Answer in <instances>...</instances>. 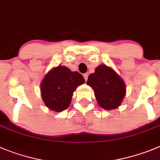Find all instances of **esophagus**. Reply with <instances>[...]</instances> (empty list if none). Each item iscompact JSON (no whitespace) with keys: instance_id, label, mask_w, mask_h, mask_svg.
<instances>
[{"instance_id":"esophagus-1","label":"esophagus","mask_w":160,"mask_h":160,"mask_svg":"<svg viewBox=\"0 0 160 160\" xmlns=\"http://www.w3.org/2000/svg\"><path fill=\"white\" fill-rule=\"evenodd\" d=\"M83 77H84L85 80H86V81H87V79H88V74H83Z\"/></svg>"}]
</instances>
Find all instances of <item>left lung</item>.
<instances>
[{
    "instance_id": "1",
    "label": "left lung",
    "mask_w": 160,
    "mask_h": 160,
    "mask_svg": "<svg viewBox=\"0 0 160 160\" xmlns=\"http://www.w3.org/2000/svg\"><path fill=\"white\" fill-rule=\"evenodd\" d=\"M86 84L94 90L98 105L105 110L117 109L126 94V86L121 76L111 67L102 64L88 77Z\"/></svg>"
}]
</instances>
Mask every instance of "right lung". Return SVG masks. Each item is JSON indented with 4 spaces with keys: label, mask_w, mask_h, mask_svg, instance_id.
Masks as SVG:
<instances>
[{
    "label": "right lung",
    "mask_w": 160,
    "mask_h": 160,
    "mask_svg": "<svg viewBox=\"0 0 160 160\" xmlns=\"http://www.w3.org/2000/svg\"><path fill=\"white\" fill-rule=\"evenodd\" d=\"M83 83L81 74L59 65L49 70L41 82V97L48 109L62 112L69 107L78 86Z\"/></svg>",
    "instance_id": "add662e5"
}]
</instances>
